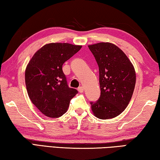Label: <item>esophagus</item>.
Here are the masks:
<instances>
[{
	"label": "esophagus",
	"instance_id": "obj_1",
	"mask_svg": "<svg viewBox=\"0 0 160 160\" xmlns=\"http://www.w3.org/2000/svg\"><path fill=\"white\" fill-rule=\"evenodd\" d=\"M78 91L80 93H83V86H80V87L78 88Z\"/></svg>",
	"mask_w": 160,
	"mask_h": 160
}]
</instances>
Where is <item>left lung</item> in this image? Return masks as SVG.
<instances>
[{"instance_id":"obj_1","label":"left lung","mask_w":160,"mask_h":160,"mask_svg":"<svg viewBox=\"0 0 160 160\" xmlns=\"http://www.w3.org/2000/svg\"><path fill=\"white\" fill-rule=\"evenodd\" d=\"M99 67L100 96L91 102L94 115L108 119L119 115L129 103L136 85L133 64L122 50L110 43L88 46Z\"/></svg>"}]
</instances>
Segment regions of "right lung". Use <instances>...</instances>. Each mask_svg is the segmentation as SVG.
<instances>
[{
  "instance_id": "right-lung-1",
  "label": "right lung",
  "mask_w": 160,
  "mask_h": 160,
  "mask_svg": "<svg viewBox=\"0 0 160 160\" xmlns=\"http://www.w3.org/2000/svg\"><path fill=\"white\" fill-rule=\"evenodd\" d=\"M82 48L67 43L45 45L31 59L25 71L30 100L42 114L58 118L66 112L70 100L78 93L69 88L62 71L67 60Z\"/></svg>"
}]
</instances>
